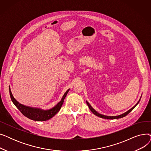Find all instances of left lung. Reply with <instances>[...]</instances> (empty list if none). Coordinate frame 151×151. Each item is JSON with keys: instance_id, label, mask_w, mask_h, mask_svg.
<instances>
[{"instance_id": "8db88e82", "label": "left lung", "mask_w": 151, "mask_h": 151, "mask_svg": "<svg viewBox=\"0 0 151 151\" xmlns=\"http://www.w3.org/2000/svg\"><path fill=\"white\" fill-rule=\"evenodd\" d=\"M140 99L139 100V101H138V102L137 103V104L134 105L133 108H132L130 109H129L128 111H127L126 113H124V114H121V115H119V116H104V115H102V114H99V113H98L96 110L95 109H93V108H92V107L89 105V103L88 102V101H86V103H87V105H88V106H89V109H90V110L91 111L95 114V115H96V116H99V117H101V118H104V119H119V118H121V117H125V116H127V115L129 113H130L134 109V108L137 105H138V103L139 102V101H140Z\"/></svg>"}]
</instances>
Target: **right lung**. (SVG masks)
<instances>
[{
  "label": "right lung",
  "mask_w": 151,
  "mask_h": 151,
  "mask_svg": "<svg viewBox=\"0 0 151 151\" xmlns=\"http://www.w3.org/2000/svg\"><path fill=\"white\" fill-rule=\"evenodd\" d=\"M10 89V98L14 105L17 106V108L20 111L21 113L24 116L30 119L31 120L35 121H45L50 119L52 118L55 114H56L59 112V111L60 109L62 106V104H63V100L65 99L67 93L69 91V89H68L64 93V95H63L61 101H60L54 108L49 110L45 111V110H42L37 108H30L19 104V103L13 97L12 92L10 91V89Z\"/></svg>",
  "instance_id": "1"
}]
</instances>
